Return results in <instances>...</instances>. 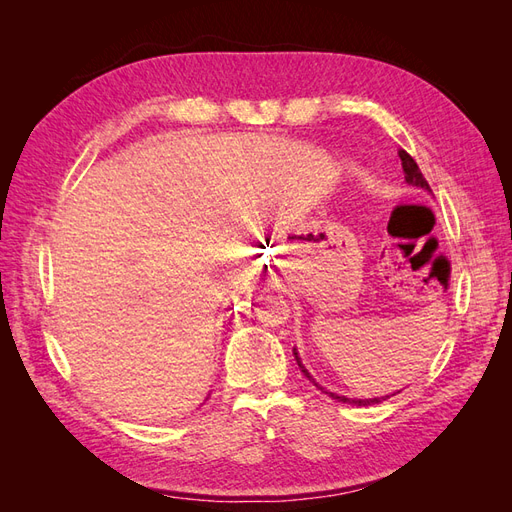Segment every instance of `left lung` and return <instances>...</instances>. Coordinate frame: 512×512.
<instances>
[{"label": "left lung", "mask_w": 512, "mask_h": 512, "mask_svg": "<svg viewBox=\"0 0 512 512\" xmlns=\"http://www.w3.org/2000/svg\"><path fill=\"white\" fill-rule=\"evenodd\" d=\"M399 158H401V168H404V177H406V181H408L410 185H416V188H423V190L431 192L427 179L423 177L421 168H418V164L412 160L410 153H408V151H404V149H399ZM292 352H294V359H297V363H299V367H301V371H303V376H305L309 382H312L318 391L327 393L329 397H333V399H337V401H342V404H350V406H374V404H380V401H384V399H389V397H393V395H395V393H393V395L371 397V399H352V397H346V395L331 393V391L324 389V386H320V384L314 380V376L309 374V371L303 367V363H301V359H299V352H297V348H294ZM397 393H399V391H397Z\"/></svg>", "instance_id": "left-lung-1"}]
</instances>
